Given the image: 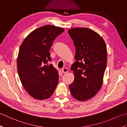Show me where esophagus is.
Instances as JSON below:
<instances>
[{"label": "esophagus", "mask_w": 127, "mask_h": 127, "mask_svg": "<svg viewBox=\"0 0 127 127\" xmlns=\"http://www.w3.org/2000/svg\"><path fill=\"white\" fill-rule=\"evenodd\" d=\"M68 69L66 68L62 69V72H63V73H66V72H68Z\"/></svg>", "instance_id": "1"}]
</instances>
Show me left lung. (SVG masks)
Returning <instances> with one entry per match:
<instances>
[{
	"instance_id": "obj_1",
	"label": "left lung",
	"mask_w": 127,
	"mask_h": 127,
	"mask_svg": "<svg viewBox=\"0 0 127 127\" xmlns=\"http://www.w3.org/2000/svg\"><path fill=\"white\" fill-rule=\"evenodd\" d=\"M68 33L76 47L72 64L74 80L69 85L70 93L79 101L90 99L100 89L107 64V48L104 39L87 28L69 29Z\"/></svg>"
}]
</instances>
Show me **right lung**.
Masks as SVG:
<instances>
[{
    "label": "right lung",
    "mask_w": 127,
    "mask_h": 127,
    "mask_svg": "<svg viewBox=\"0 0 127 127\" xmlns=\"http://www.w3.org/2000/svg\"><path fill=\"white\" fill-rule=\"evenodd\" d=\"M64 29L52 25L41 27L24 39L19 50L17 67L26 91L33 98L46 99L52 95L59 80L58 71L51 61L49 51Z\"/></svg>",
    "instance_id": "1"
}]
</instances>
